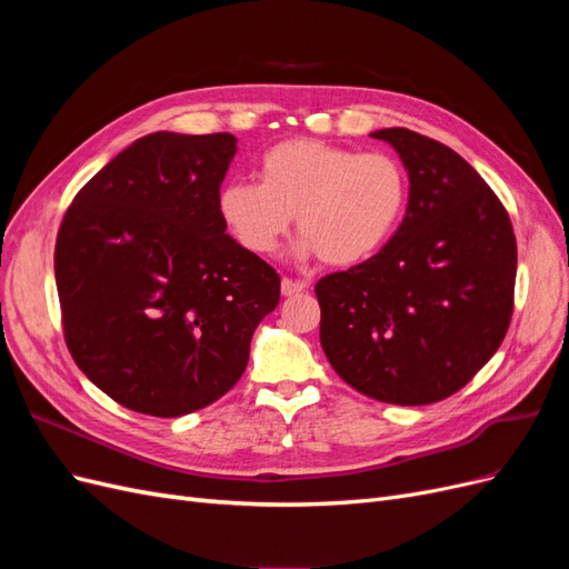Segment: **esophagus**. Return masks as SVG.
<instances>
[{
    "label": "esophagus",
    "mask_w": 569,
    "mask_h": 569,
    "mask_svg": "<svg viewBox=\"0 0 569 569\" xmlns=\"http://www.w3.org/2000/svg\"><path fill=\"white\" fill-rule=\"evenodd\" d=\"M280 287H282L284 297H297V295H301V291L308 289V284L303 280H291V278H282Z\"/></svg>",
    "instance_id": "esophagus-1"
}]
</instances>
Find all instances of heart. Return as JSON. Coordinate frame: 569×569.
<instances>
[{
    "mask_svg": "<svg viewBox=\"0 0 569 569\" xmlns=\"http://www.w3.org/2000/svg\"><path fill=\"white\" fill-rule=\"evenodd\" d=\"M258 173L261 182L237 180L220 192L222 220L258 256L278 249L297 216L299 256L339 268L363 263L389 242L408 201V173L391 153H360L313 137L270 147Z\"/></svg>",
    "mask_w": 569,
    "mask_h": 569,
    "instance_id": "obj_1",
    "label": "heart"
}]
</instances>
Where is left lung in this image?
Here are the masks:
<instances>
[{
  "label": "left lung",
  "mask_w": 569,
  "mask_h": 569,
  "mask_svg": "<svg viewBox=\"0 0 569 569\" xmlns=\"http://www.w3.org/2000/svg\"><path fill=\"white\" fill-rule=\"evenodd\" d=\"M372 137L399 151L408 209L382 251L318 280L320 343L356 391L427 406L462 389L501 347L518 244L501 199L453 149L406 128Z\"/></svg>",
  "instance_id": "8db88e82"
}]
</instances>
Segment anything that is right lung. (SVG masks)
<instances>
[{
  "label": "right lung",
  "mask_w": 569,
  "mask_h": 569,
  "mask_svg": "<svg viewBox=\"0 0 569 569\" xmlns=\"http://www.w3.org/2000/svg\"><path fill=\"white\" fill-rule=\"evenodd\" d=\"M230 132H153L76 194L54 274L66 347L120 406L178 418L242 377L280 274L226 234Z\"/></svg>",
  "instance_id": "obj_1"
}]
</instances>
